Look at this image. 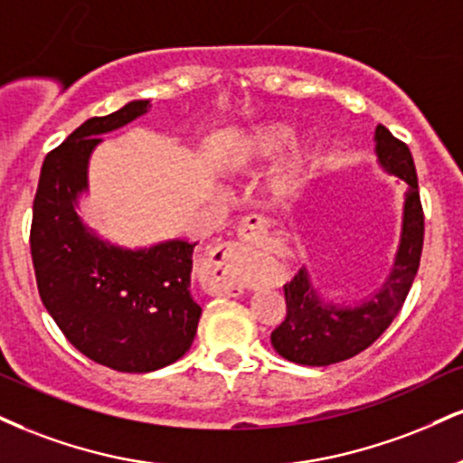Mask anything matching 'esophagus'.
Here are the masks:
<instances>
[{
	"label": "esophagus",
	"instance_id": "1",
	"mask_svg": "<svg viewBox=\"0 0 463 463\" xmlns=\"http://www.w3.org/2000/svg\"><path fill=\"white\" fill-rule=\"evenodd\" d=\"M267 228V220L260 215H248L243 217L241 224L237 226V235L241 241L256 243L263 237ZM204 276L209 278L211 287L217 293L235 298L243 288V276H241V243L226 241L215 246L204 259Z\"/></svg>",
	"mask_w": 463,
	"mask_h": 463
}]
</instances>
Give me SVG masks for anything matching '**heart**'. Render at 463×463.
<instances>
[{
  "label": "heart",
  "mask_w": 463,
  "mask_h": 463,
  "mask_svg": "<svg viewBox=\"0 0 463 463\" xmlns=\"http://www.w3.org/2000/svg\"><path fill=\"white\" fill-rule=\"evenodd\" d=\"M291 137L293 127L287 122H263V125L250 129L226 155H222L220 168L224 175H241L252 165L276 157L291 142ZM308 168L310 142L295 140L269 178V192L274 194V198L285 200L295 196L308 178Z\"/></svg>",
  "instance_id": "b5f03b06"
}]
</instances>
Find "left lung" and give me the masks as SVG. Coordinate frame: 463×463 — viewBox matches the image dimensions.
<instances>
[{
    "mask_svg": "<svg viewBox=\"0 0 463 463\" xmlns=\"http://www.w3.org/2000/svg\"><path fill=\"white\" fill-rule=\"evenodd\" d=\"M375 155L388 175L408 183L401 222V241L392 271L377 293L358 306L323 299L313 280L299 269L285 285L287 317L271 332V345L282 358L306 366H327L364 352L386 332L408 298L420 265L425 215L410 148L383 125L375 129Z\"/></svg>",
    "mask_w": 463,
    "mask_h": 463,
    "instance_id": "left-lung-1",
    "label": "left lung"
}]
</instances>
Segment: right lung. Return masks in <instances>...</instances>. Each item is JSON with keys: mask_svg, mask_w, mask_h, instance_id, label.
<instances>
[{"mask_svg": "<svg viewBox=\"0 0 463 463\" xmlns=\"http://www.w3.org/2000/svg\"><path fill=\"white\" fill-rule=\"evenodd\" d=\"M148 108V101H131L77 127L44 157L32 215L30 248L44 308L72 347L120 373L157 371L185 355L203 313L189 293L196 243L170 239L120 248L77 215L101 136Z\"/></svg>", "mask_w": 463, "mask_h": 463, "instance_id": "add662e5", "label": "right lung"}]
</instances>
